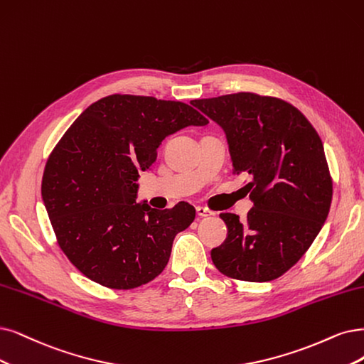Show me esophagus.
I'll list each match as a JSON object with an SVG mask.
<instances>
[{
    "mask_svg": "<svg viewBox=\"0 0 364 364\" xmlns=\"http://www.w3.org/2000/svg\"><path fill=\"white\" fill-rule=\"evenodd\" d=\"M196 214H198L199 218H210V216H213V213L208 211L204 207H196Z\"/></svg>",
    "mask_w": 364,
    "mask_h": 364,
    "instance_id": "34e87169",
    "label": "esophagus"
}]
</instances>
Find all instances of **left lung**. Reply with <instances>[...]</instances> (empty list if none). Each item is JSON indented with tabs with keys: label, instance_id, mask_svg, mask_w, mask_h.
I'll list each match as a JSON object with an SVG mask.
<instances>
[{
	"label": "left lung",
	"instance_id": "obj_1",
	"mask_svg": "<svg viewBox=\"0 0 364 364\" xmlns=\"http://www.w3.org/2000/svg\"><path fill=\"white\" fill-rule=\"evenodd\" d=\"M192 105L225 130L232 173L252 177L253 207L246 220L220 214L228 237L211 250L213 264L231 279L274 280L299 262L328 216L333 181L319 134L277 97L235 92Z\"/></svg>",
	"mask_w": 364,
	"mask_h": 364
}]
</instances>
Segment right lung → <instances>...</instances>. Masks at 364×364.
I'll return each instance as SVG.
<instances>
[{
    "label": "right lung",
    "instance_id": "1",
    "mask_svg": "<svg viewBox=\"0 0 364 364\" xmlns=\"http://www.w3.org/2000/svg\"><path fill=\"white\" fill-rule=\"evenodd\" d=\"M208 119L183 102L112 94L90 105L53 148L42 198L58 246L77 270L111 289H133L157 277L173 238L195 208L136 204L139 171L157 159L166 136Z\"/></svg>",
    "mask_w": 364,
    "mask_h": 364
}]
</instances>
